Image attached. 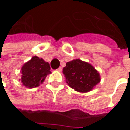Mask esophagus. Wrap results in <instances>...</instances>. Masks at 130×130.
<instances>
[{
	"mask_svg": "<svg viewBox=\"0 0 130 130\" xmlns=\"http://www.w3.org/2000/svg\"><path fill=\"white\" fill-rule=\"evenodd\" d=\"M62 67H59V68L57 69V71H59V72H61V71H62Z\"/></svg>",
	"mask_w": 130,
	"mask_h": 130,
	"instance_id": "34e87169",
	"label": "esophagus"
}]
</instances>
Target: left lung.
<instances>
[{"mask_svg": "<svg viewBox=\"0 0 130 130\" xmlns=\"http://www.w3.org/2000/svg\"><path fill=\"white\" fill-rule=\"evenodd\" d=\"M62 72L68 85L80 92H90L101 80L99 71L91 64L79 59L67 62Z\"/></svg>", "mask_w": 130, "mask_h": 130, "instance_id": "1", "label": "left lung"}]
</instances>
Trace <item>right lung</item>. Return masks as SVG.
<instances>
[{
    "label": "right lung",
    "mask_w": 130,
    "mask_h": 130,
    "mask_svg": "<svg viewBox=\"0 0 130 130\" xmlns=\"http://www.w3.org/2000/svg\"><path fill=\"white\" fill-rule=\"evenodd\" d=\"M21 74L19 80L22 81V85L28 88H35L40 86L46 76L51 74L50 66L43 59L35 56L22 65Z\"/></svg>",
    "instance_id": "right-lung-1"
}]
</instances>
